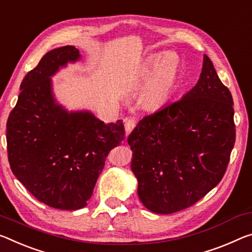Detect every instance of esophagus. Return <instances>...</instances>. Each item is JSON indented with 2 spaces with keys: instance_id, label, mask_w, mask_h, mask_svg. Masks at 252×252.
<instances>
[{
  "instance_id": "34e87169",
  "label": "esophagus",
  "mask_w": 252,
  "mask_h": 252,
  "mask_svg": "<svg viewBox=\"0 0 252 252\" xmlns=\"http://www.w3.org/2000/svg\"><path fill=\"white\" fill-rule=\"evenodd\" d=\"M135 126H137V121H135L133 118H130V119H126V120L125 126H126V135H129L131 133V131L134 129Z\"/></svg>"
}]
</instances>
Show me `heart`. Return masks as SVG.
I'll return each mask as SVG.
<instances>
[{
	"instance_id": "heart-1",
	"label": "heart",
	"mask_w": 252,
	"mask_h": 252,
	"mask_svg": "<svg viewBox=\"0 0 252 252\" xmlns=\"http://www.w3.org/2000/svg\"><path fill=\"white\" fill-rule=\"evenodd\" d=\"M148 66L155 68L142 87L140 99L148 109H158L165 104L173 94L181 61L174 53L166 54L161 59L159 55H153L148 59Z\"/></svg>"
}]
</instances>
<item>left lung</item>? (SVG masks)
Segmentation results:
<instances>
[{
	"instance_id": "obj_1",
	"label": "left lung",
	"mask_w": 252,
	"mask_h": 252,
	"mask_svg": "<svg viewBox=\"0 0 252 252\" xmlns=\"http://www.w3.org/2000/svg\"><path fill=\"white\" fill-rule=\"evenodd\" d=\"M233 99L204 55L196 85L139 121L127 138L138 195L154 213L187 209L221 182L235 142Z\"/></svg>"
}]
</instances>
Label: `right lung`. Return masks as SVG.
Returning a JSON list of instances; mask_svg holds the SVG:
<instances>
[{"instance_id":"right-lung-1","label":"right lung","mask_w":252,"mask_h":252,"mask_svg":"<svg viewBox=\"0 0 252 252\" xmlns=\"http://www.w3.org/2000/svg\"><path fill=\"white\" fill-rule=\"evenodd\" d=\"M79 58L74 46L48 51L23 78L6 122L12 173L39 202L69 211L87 205L107 155L126 134L121 120L105 125L56 103L50 77Z\"/></svg>"}]
</instances>
